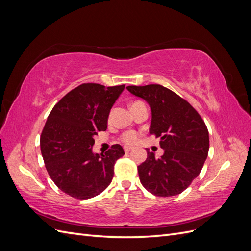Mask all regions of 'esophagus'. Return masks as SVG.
<instances>
[{
	"label": "esophagus",
	"mask_w": 251,
	"mask_h": 251,
	"mask_svg": "<svg viewBox=\"0 0 251 251\" xmlns=\"http://www.w3.org/2000/svg\"><path fill=\"white\" fill-rule=\"evenodd\" d=\"M133 150V148L132 147H125V151H126V153H128V151H131Z\"/></svg>",
	"instance_id": "obj_1"
}]
</instances>
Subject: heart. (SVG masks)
I'll return each instance as SVG.
<instances>
[{
    "mask_svg": "<svg viewBox=\"0 0 251 251\" xmlns=\"http://www.w3.org/2000/svg\"><path fill=\"white\" fill-rule=\"evenodd\" d=\"M120 140L126 144H135L139 140V134L133 130L126 131L120 136Z\"/></svg>",
    "mask_w": 251,
    "mask_h": 251,
    "instance_id": "obj_1",
    "label": "heart"
}]
</instances>
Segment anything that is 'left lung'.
Wrapping results in <instances>:
<instances>
[{
  "label": "left lung",
  "mask_w": 251,
  "mask_h": 251,
  "mask_svg": "<svg viewBox=\"0 0 251 251\" xmlns=\"http://www.w3.org/2000/svg\"><path fill=\"white\" fill-rule=\"evenodd\" d=\"M151 107L150 134L160 137L164 154L148 158L138 166L141 184L158 197L181 194L200 174L209 150L207 126L192 104L161 85L128 86Z\"/></svg>",
  "instance_id": "obj_1"
}]
</instances>
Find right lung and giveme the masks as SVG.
Masks as SVG:
<instances>
[{
  "label": "right lung",
  "instance_id": "1",
  "mask_svg": "<svg viewBox=\"0 0 251 251\" xmlns=\"http://www.w3.org/2000/svg\"><path fill=\"white\" fill-rule=\"evenodd\" d=\"M125 85L104 87L82 83L60 100L47 118L41 135L45 166L55 185L75 199L93 198L107 188L114 165L125 155L113 144L104 154H93L94 136L107 130L110 110Z\"/></svg>",
  "mask_w": 251,
  "mask_h": 251
}]
</instances>
